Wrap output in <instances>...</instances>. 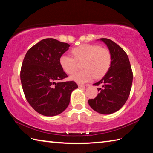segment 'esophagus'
I'll return each instance as SVG.
<instances>
[{
    "label": "esophagus",
    "mask_w": 153,
    "mask_h": 153,
    "mask_svg": "<svg viewBox=\"0 0 153 153\" xmlns=\"http://www.w3.org/2000/svg\"><path fill=\"white\" fill-rule=\"evenodd\" d=\"M77 86H78V87L79 88H85V87H88L89 86L88 84H86V85H85V84H77Z\"/></svg>",
    "instance_id": "esophagus-1"
}]
</instances>
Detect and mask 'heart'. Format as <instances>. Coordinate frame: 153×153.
<instances>
[{
    "label": "heart",
    "instance_id": "1",
    "mask_svg": "<svg viewBox=\"0 0 153 153\" xmlns=\"http://www.w3.org/2000/svg\"><path fill=\"white\" fill-rule=\"evenodd\" d=\"M74 57L63 55L59 63L67 74H73L78 69V63H82L84 70L70 77V79L77 83H86L94 77L100 79L107 73L111 64V54L107 48L97 45L85 44L72 49Z\"/></svg>",
    "mask_w": 153,
    "mask_h": 153
}]
</instances>
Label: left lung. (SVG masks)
I'll return each mask as SVG.
<instances>
[{"label":"left lung","instance_id":"left-lung-1","mask_svg":"<svg viewBox=\"0 0 153 153\" xmlns=\"http://www.w3.org/2000/svg\"><path fill=\"white\" fill-rule=\"evenodd\" d=\"M107 45L111 54V64L107 73L94 86L101 85L97 97L89 99L93 110L101 114H111L120 109L130 93L133 73L128 56L121 46L110 39H100Z\"/></svg>","mask_w":153,"mask_h":153}]
</instances>
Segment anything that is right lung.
<instances>
[{
  "label": "right lung",
  "instance_id": "right-lung-1",
  "mask_svg": "<svg viewBox=\"0 0 153 153\" xmlns=\"http://www.w3.org/2000/svg\"><path fill=\"white\" fill-rule=\"evenodd\" d=\"M70 45L54 38H46L27 52L21 68L20 78L25 97L36 112L55 116L66 109L77 85L67 77L59 59Z\"/></svg>",
  "mask_w": 153,
  "mask_h": 153
}]
</instances>
